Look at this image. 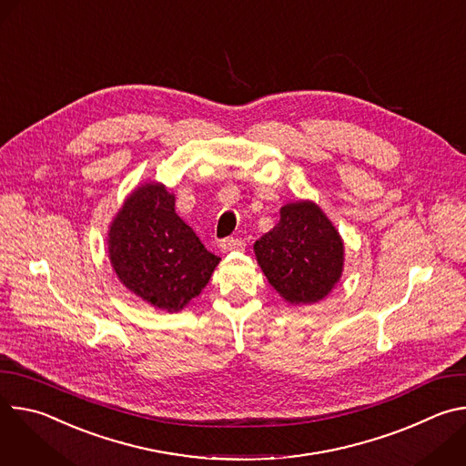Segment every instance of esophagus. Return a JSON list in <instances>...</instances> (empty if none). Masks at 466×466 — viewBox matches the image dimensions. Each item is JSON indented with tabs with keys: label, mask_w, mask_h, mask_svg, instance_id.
I'll list each match as a JSON object with an SVG mask.
<instances>
[{
	"label": "esophagus",
	"mask_w": 466,
	"mask_h": 466,
	"mask_svg": "<svg viewBox=\"0 0 466 466\" xmlns=\"http://www.w3.org/2000/svg\"><path fill=\"white\" fill-rule=\"evenodd\" d=\"M219 248H221V252L243 250V248H245V243H243L241 239H238V238H225V239H221V243H219Z\"/></svg>",
	"instance_id": "esophagus-1"
}]
</instances>
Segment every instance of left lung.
I'll use <instances>...</instances> for the list:
<instances>
[{
  "instance_id": "left-lung-1",
  "label": "left lung",
  "mask_w": 466,
  "mask_h": 466,
  "mask_svg": "<svg viewBox=\"0 0 466 466\" xmlns=\"http://www.w3.org/2000/svg\"><path fill=\"white\" fill-rule=\"evenodd\" d=\"M254 252L269 284L291 304L319 302L341 279L343 241L309 201L286 205L277 227L254 243Z\"/></svg>"
}]
</instances>
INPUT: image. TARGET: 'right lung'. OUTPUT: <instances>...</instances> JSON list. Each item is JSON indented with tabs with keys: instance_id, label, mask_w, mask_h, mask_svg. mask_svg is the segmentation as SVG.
Returning a JSON list of instances; mask_svg holds the SVG:
<instances>
[{
	"instance_id": "obj_1",
	"label": "right lung",
	"mask_w": 466,
	"mask_h": 466,
	"mask_svg": "<svg viewBox=\"0 0 466 466\" xmlns=\"http://www.w3.org/2000/svg\"><path fill=\"white\" fill-rule=\"evenodd\" d=\"M108 252L123 286L167 311L201 293L221 259L177 216L175 197L158 182L127 198L110 227Z\"/></svg>"
}]
</instances>
